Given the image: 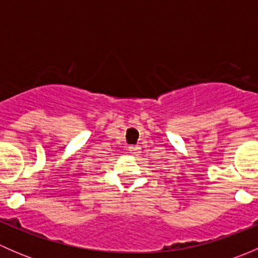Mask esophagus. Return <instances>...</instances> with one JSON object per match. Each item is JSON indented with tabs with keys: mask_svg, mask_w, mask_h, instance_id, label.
<instances>
[{
	"mask_svg": "<svg viewBox=\"0 0 258 258\" xmlns=\"http://www.w3.org/2000/svg\"><path fill=\"white\" fill-rule=\"evenodd\" d=\"M140 150H141V148H140L139 146H130L128 147L130 153H132V155H139Z\"/></svg>",
	"mask_w": 258,
	"mask_h": 258,
	"instance_id": "obj_1",
	"label": "esophagus"
}]
</instances>
